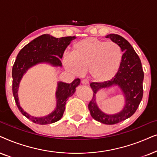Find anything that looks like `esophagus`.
Returning <instances> with one entry per match:
<instances>
[{"instance_id":"obj_1","label":"esophagus","mask_w":157,"mask_h":157,"mask_svg":"<svg viewBox=\"0 0 157 157\" xmlns=\"http://www.w3.org/2000/svg\"><path fill=\"white\" fill-rule=\"evenodd\" d=\"M82 82V85H88V83H89L88 81H87V80H86V79H84V80H82V82Z\"/></svg>"}]
</instances>
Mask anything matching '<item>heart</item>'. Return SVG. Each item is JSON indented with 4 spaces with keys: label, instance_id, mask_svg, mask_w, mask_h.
<instances>
[{
    "label": "heart",
    "instance_id": "obj_1",
    "mask_svg": "<svg viewBox=\"0 0 157 157\" xmlns=\"http://www.w3.org/2000/svg\"><path fill=\"white\" fill-rule=\"evenodd\" d=\"M122 61L121 47L113 41L89 37L77 41L72 54L64 56L63 64L69 72L81 75L88 70L92 80L105 82L116 76Z\"/></svg>",
    "mask_w": 157,
    "mask_h": 157
}]
</instances>
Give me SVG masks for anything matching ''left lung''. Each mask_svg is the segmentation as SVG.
Here are the masks:
<instances>
[{"mask_svg": "<svg viewBox=\"0 0 157 157\" xmlns=\"http://www.w3.org/2000/svg\"><path fill=\"white\" fill-rule=\"evenodd\" d=\"M109 38L121 47L122 61L120 68L113 78L105 82H92L90 87L93 97L88 104L91 116L102 124L113 125L130 118L136 112L143 97L144 71L138 54L126 39L120 35L110 33ZM118 86L124 93L126 105L121 112L113 115L104 114L98 108L96 103V93L100 89Z\"/></svg>", "mask_w": 157, "mask_h": 157, "instance_id": "8db88e82", "label": "left lung"}]
</instances>
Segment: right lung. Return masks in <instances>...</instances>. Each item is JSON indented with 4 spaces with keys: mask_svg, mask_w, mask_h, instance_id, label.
Instances as JSON below:
<instances>
[{
    "mask_svg": "<svg viewBox=\"0 0 157 157\" xmlns=\"http://www.w3.org/2000/svg\"><path fill=\"white\" fill-rule=\"evenodd\" d=\"M75 38V36L55 38L49 34H43L25 46L16 57L12 69L13 95L20 112L35 124H49L60 120L65 110L67 100L75 93L76 90L75 88L80 85V80L79 78L75 79L70 84L62 82H58L56 91L57 106L55 110L48 116L41 118L31 116L20 106L18 97L20 81L28 69L41 62L49 63L54 67H62L60 59L62 58L67 46Z\"/></svg>",
    "mask_w": 157,
    "mask_h": 157,
    "instance_id": "obj_1",
    "label": "right lung"
}]
</instances>
